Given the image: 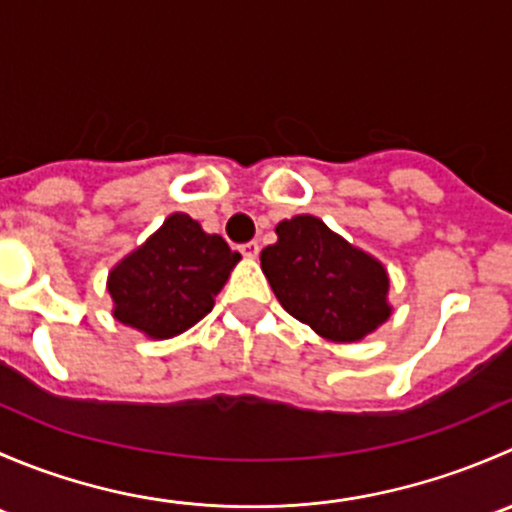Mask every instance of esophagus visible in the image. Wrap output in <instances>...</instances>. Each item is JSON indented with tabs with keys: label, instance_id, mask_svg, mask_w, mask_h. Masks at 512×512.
<instances>
[{
	"label": "esophagus",
	"instance_id": "esophagus-1",
	"mask_svg": "<svg viewBox=\"0 0 512 512\" xmlns=\"http://www.w3.org/2000/svg\"><path fill=\"white\" fill-rule=\"evenodd\" d=\"M240 252H242V255H245V257H257V252H260V245H257L255 240L245 242V245L240 247Z\"/></svg>",
	"mask_w": 512,
	"mask_h": 512
}]
</instances>
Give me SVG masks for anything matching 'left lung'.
Listing matches in <instances>:
<instances>
[{
	"label": "left lung",
	"mask_w": 512,
	"mask_h": 512,
	"mask_svg": "<svg viewBox=\"0 0 512 512\" xmlns=\"http://www.w3.org/2000/svg\"><path fill=\"white\" fill-rule=\"evenodd\" d=\"M260 262L282 307L319 337L356 342L389 319L384 267L312 215L277 225Z\"/></svg>",
	"instance_id": "8db88e82"
}]
</instances>
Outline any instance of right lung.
<instances>
[{"label": "right lung", "mask_w": 512, "mask_h": 512, "mask_svg": "<svg viewBox=\"0 0 512 512\" xmlns=\"http://www.w3.org/2000/svg\"><path fill=\"white\" fill-rule=\"evenodd\" d=\"M237 260L223 237L203 232L190 215H170L108 277L113 314L153 339L175 337L213 309Z\"/></svg>", "instance_id": "1"}]
</instances>
